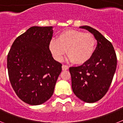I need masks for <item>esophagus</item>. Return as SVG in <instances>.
Returning <instances> with one entry per match:
<instances>
[{
    "instance_id": "esophagus-1",
    "label": "esophagus",
    "mask_w": 123,
    "mask_h": 123,
    "mask_svg": "<svg viewBox=\"0 0 123 123\" xmlns=\"http://www.w3.org/2000/svg\"><path fill=\"white\" fill-rule=\"evenodd\" d=\"M68 67L67 66V65H62V69L63 70V71H65V70H67V69H68Z\"/></svg>"
}]
</instances>
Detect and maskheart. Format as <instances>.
Listing matches in <instances>:
<instances>
[{
  "label": "heart",
  "instance_id": "1",
  "mask_svg": "<svg viewBox=\"0 0 123 123\" xmlns=\"http://www.w3.org/2000/svg\"><path fill=\"white\" fill-rule=\"evenodd\" d=\"M96 47V39L91 33L75 29H68L61 32L56 40H52L49 49L54 58L58 61L67 55L74 64L83 65L93 56Z\"/></svg>",
  "mask_w": 123,
  "mask_h": 123
}]
</instances>
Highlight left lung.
Returning a JSON list of instances; mask_svg holds the SVG:
<instances>
[{
    "instance_id": "left-lung-1",
    "label": "left lung",
    "mask_w": 123,
    "mask_h": 123,
    "mask_svg": "<svg viewBox=\"0 0 123 123\" xmlns=\"http://www.w3.org/2000/svg\"><path fill=\"white\" fill-rule=\"evenodd\" d=\"M95 37L97 45L87 62L69 69L74 94L86 103L100 100L108 92L117 65V55L109 41L96 29L88 26L79 27Z\"/></svg>"
}]
</instances>
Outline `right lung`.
Here are the masks:
<instances>
[{"instance_id": "1", "label": "right lung", "mask_w": 123, "mask_h": 123, "mask_svg": "<svg viewBox=\"0 0 123 123\" xmlns=\"http://www.w3.org/2000/svg\"><path fill=\"white\" fill-rule=\"evenodd\" d=\"M53 27L32 26L15 40L7 55L11 85L24 102L38 105L54 94L62 65L52 57Z\"/></svg>"}]
</instances>
